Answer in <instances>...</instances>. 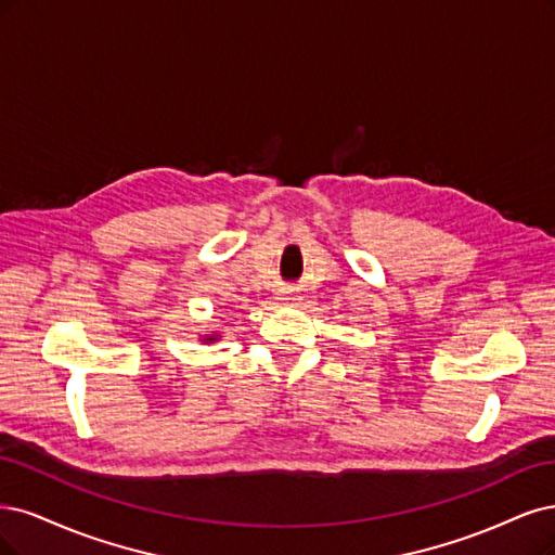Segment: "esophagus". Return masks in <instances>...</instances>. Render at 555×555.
<instances>
[{"instance_id": "1", "label": "esophagus", "mask_w": 555, "mask_h": 555, "mask_svg": "<svg viewBox=\"0 0 555 555\" xmlns=\"http://www.w3.org/2000/svg\"><path fill=\"white\" fill-rule=\"evenodd\" d=\"M282 300H284V302H289V305H298V302L302 300V296L289 289V292H282Z\"/></svg>"}]
</instances>
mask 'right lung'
Instances as JSON below:
<instances>
[{"mask_svg":"<svg viewBox=\"0 0 555 555\" xmlns=\"http://www.w3.org/2000/svg\"><path fill=\"white\" fill-rule=\"evenodd\" d=\"M206 341H216L218 339V335H208V337H204Z\"/></svg>","mask_w":555,"mask_h":555,"instance_id":"add662e5","label":"right lung"}]
</instances>
